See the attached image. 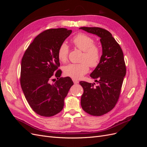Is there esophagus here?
I'll return each mask as SVG.
<instances>
[{
	"mask_svg": "<svg viewBox=\"0 0 147 147\" xmlns=\"http://www.w3.org/2000/svg\"><path fill=\"white\" fill-rule=\"evenodd\" d=\"M73 80V82H74V83H75V84H77V83H79V82L77 80H75V79H73L72 80Z\"/></svg>",
	"mask_w": 147,
	"mask_h": 147,
	"instance_id": "esophagus-1",
	"label": "esophagus"
}]
</instances>
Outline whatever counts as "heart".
Returning a JSON list of instances; mask_svg holds the SVG:
<instances>
[{
  "label": "heart",
  "mask_w": 147,
  "mask_h": 147,
  "mask_svg": "<svg viewBox=\"0 0 147 147\" xmlns=\"http://www.w3.org/2000/svg\"><path fill=\"white\" fill-rule=\"evenodd\" d=\"M74 47L83 51L78 64H70L64 67V73L67 77L74 79L81 78L89 71V65L92 68L99 65L101 59V49L94 43V39L85 34H78L72 39ZM69 48L66 43L60 45L57 51V57L60 61H67Z\"/></svg>",
  "instance_id": "obj_1"
}]
</instances>
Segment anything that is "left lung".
<instances>
[{
	"label": "left lung",
	"mask_w": 147,
	"mask_h": 147,
	"mask_svg": "<svg viewBox=\"0 0 147 147\" xmlns=\"http://www.w3.org/2000/svg\"><path fill=\"white\" fill-rule=\"evenodd\" d=\"M80 29L99 36L102 47V55L99 65L90 76L97 83L80 82L84 92L81 105L84 112L93 116H101L112 110L119 99L126 73L121 47L109 31L96 27Z\"/></svg>",
	"instance_id": "left-lung-1"
}]
</instances>
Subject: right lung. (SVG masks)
<instances>
[{"mask_svg":"<svg viewBox=\"0 0 147 147\" xmlns=\"http://www.w3.org/2000/svg\"><path fill=\"white\" fill-rule=\"evenodd\" d=\"M72 32L65 28L44 30L34 38L22 58V90L30 107L40 116L50 117L59 113L74 84L70 77H61L62 71L57 70L58 49ZM54 76L57 80L52 84Z\"/></svg>","mask_w":147,"mask_h":147,"instance_id":"right-lung-1","label":"right lung"}]
</instances>
